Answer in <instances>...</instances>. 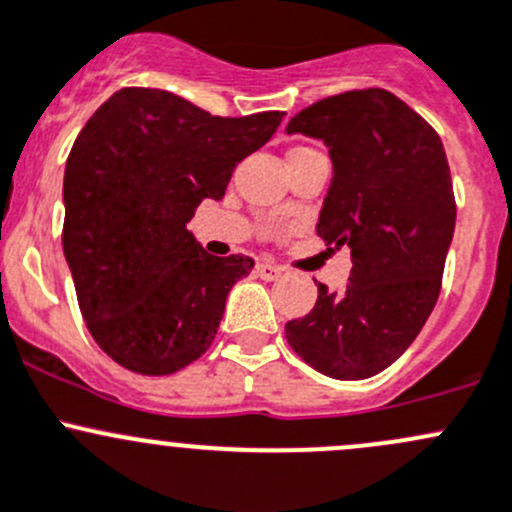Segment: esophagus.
Segmentation results:
<instances>
[{
	"instance_id": "1",
	"label": "esophagus",
	"mask_w": 512,
	"mask_h": 512,
	"mask_svg": "<svg viewBox=\"0 0 512 512\" xmlns=\"http://www.w3.org/2000/svg\"><path fill=\"white\" fill-rule=\"evenodd\" d=\"M255 272H257V277H260V280H277V277L282 275V270L277 265H270V262H257V267H255Z\"/></svg>"
}]
</instances>
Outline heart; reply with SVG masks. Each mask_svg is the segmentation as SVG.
Wrapping results in <instances>:
<instances>
[{"label":"heart","mask_w":512,"mask_h":512,"mask_svg":"<svg viewBox=\"0 0 512 512\" xmlns=\"http://www.w3.org/2000/svg\"><path fill=\"white\" fill-rule=\"evenodd\" d=\"M297 151H309V148H297Z\"/></svg>","instance_id":"obj_1"}]
</instances>
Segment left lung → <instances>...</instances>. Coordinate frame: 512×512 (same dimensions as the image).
Masks as SVG:
<instances>
[{
    "mask_svg": "<svg viewBox=\"0 0 512 512\" xmlns=\"http://www.w3.org/2000/svg\"><path fill=\"white\" fill-rule=\"evenodd\" d=\"M322 138L334 163L317 235L352 247L344 294L285 324L289 347L324 376L369 379L418 337L441 294L456 198L431 123L384 89L322 98L287 123Z\"/></svg>",
    "mask_w": 512,
    "mask_h": 512,
    "instance_id": "1",
    "label": "left lung"
}]
</instances>
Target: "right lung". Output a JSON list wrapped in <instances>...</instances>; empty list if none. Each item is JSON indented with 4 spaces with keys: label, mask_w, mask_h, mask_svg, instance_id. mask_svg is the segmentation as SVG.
<instances>
[{
    "label": "right lung",
    "mask_w": 512,
    "mask_h": 512,
    "mask_svg": "<svg viewBox=\"0 0 512 512\" xmlns=\"http://www.w3.org/2000/svg\"><path fill=\"white\" fill-rule=\"evenodd\" d=\"M282 118L213 116L170 91L126 86L81 128L61 242L86 327L123 369L175 374L210 349L227 292L255 262L208 255L188 223Z\"/></svg>",
    "instance_id": "right-lung-1"
}]
</instances>
